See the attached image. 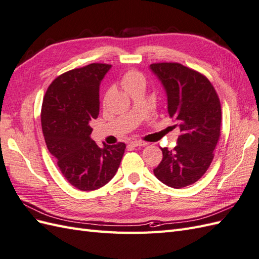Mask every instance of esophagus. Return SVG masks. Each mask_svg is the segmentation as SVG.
<instances>
[{"label": "esophagus", "mask_w": 259, "mask_h": 259, "mask_svg": "<svg viewBox=\"0 0 259 259\" xmlns=\"http://www.w3.org/2000/svg\"><path fill=\"white\" fill-rule=\"evenodd\" d=\"M130 145H132V147L135 148H140V147H145V145H148V143L143 141H132Z\"/></svg>", "instance_id": "1"}]
</instances>
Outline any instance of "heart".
<instances>
[{"label":"heart","instance_id":"1","mask_svg":"<svg viewBox=\"0 0 259 259\" xmlns=\"http://www.w3.org/2000/svg\"><path fill=\"white\" fill-rule=\"evenodd\" d=\"M121 85L122 88L131 95L132 93L138 90H145L147 78H145V76L141 72H139L137 70H129L122 75ZM107 95L105 96V101L106 98H107Z\"/></svg>","mask_w":259,"mask_h":259}]
</instances>
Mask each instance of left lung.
Instances as JSON below:
<instances>
[{
	"label": "left lung",
	"mask_w": 259,
	"mask_h": 259,
	"mask_svg": "<svg viewBox=\"0 0 259 259\" xmlns=\"http://www.w3.org/2000/svg\"><path fill=\"white\" fill-rule=\"evenodd\" d=\"M150 69L166 92L168 115L181 130L173 150L161 148L163 158L154 175L168 187H186L213 160L221 134L220 99L207 77L181 63H153Z\"/></svg>",
	"instance_id": "8db88e82"
}]
</instances>
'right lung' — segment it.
Wrapping results in <instances>:
<instances>
[{
	"mask_svg": "<svg viewBox=\"0 0 259 259\" xmlns=\"http://www.w3.org/2000/svg\"><path fill=\"white\" fill-rule=\"evenodd\" d=\"M110 64L92 63L63 73L46 92L41 127L46 144L72 186L90 191L103 187L115 176L125 144L103 148L91 139L93 119L99 114V84Z\"/></svg>",
	"mask_w": 259,
	"mask_h": 259,
	"instance_id": "obj_1",
	"label": "right lung"
}]
</instances>
